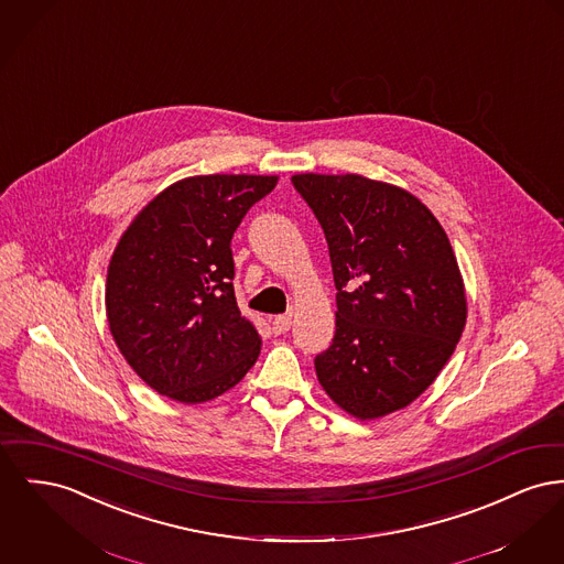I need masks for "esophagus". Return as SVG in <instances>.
<instances>
[{"label":"esophagus","mask_w":564,"mask_h":564,"mask_svg":"<svg viewBox=\"0 0 564 564\" xmlns=\"http://www.w3.org/2000/svg\"><path fill=\"white\" fill-rule=\"evenodd\" d=\"M290 326H292V322L285 315H276L272 319V332L274 334H285V332L290 330Z\"/></svg>","instance_id":"esophagus-1"}]
</instances>
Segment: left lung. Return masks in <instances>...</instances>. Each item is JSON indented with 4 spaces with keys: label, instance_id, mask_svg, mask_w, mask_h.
<instances>
[{
    "label": "left lung",
    "instance_id": "obj_1",
    "mask_svg": "<svg viewBox=\"0 0 564 564\" xmlns=\"http://www.w3.org/2000/svg\"><path fill=\"white\" fill-rule=\"evenodd\" d=\"M330 251L336 332L315 358L328 397L372 420L420 397L466 324L463 276L449 238L404 189L360 174H296Z\"/></svg>",
    "mask_w": 564,
    "mask_h": 564
}]
</instances>
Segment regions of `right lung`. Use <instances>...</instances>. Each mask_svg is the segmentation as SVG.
Listing matches in <instances>:
<instances>
[{
  "mask_svg": "<svg viewBox=\"0 0 564 564\" xmlns=\"http://www.w3.org/2000/svg\"><path fill=\"white\" fill-rule=\"evenodd\" d=\"M274 185L256 174L183 178L121 236L106 279L108 326L155 392L196 404L256 365L262 340L234 296L232 236Z\"/></svg>",
  "mask_w": 564,
  "mask_h": 564,
  "instance_id": "add662e5",
  "label": "right lung"
}]
</instances>
